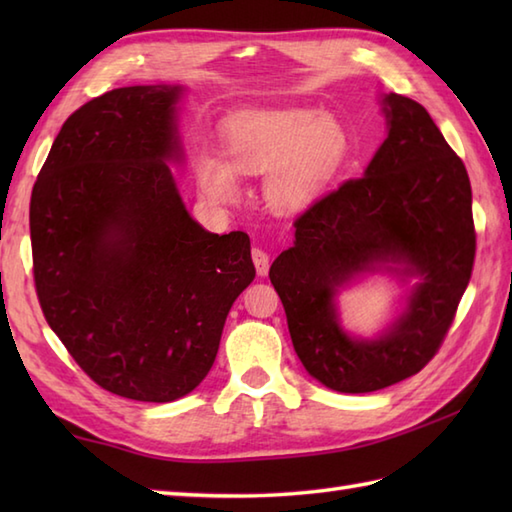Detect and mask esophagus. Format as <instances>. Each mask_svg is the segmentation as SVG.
<instances>
[{
    "mask_svg": "<svg viewBox=\"0 0 512 512\" xmlns=\"http://www.w3.org/2000/svg\"><path fill=\"white\" fill-rule=\"evenodd\" d=\"M250 257H253V264H255V268H257V275H268V268H270V257H268V253L266 250H262V248H253L250 250Z\"/></svg>",
    "mask_w": 512,
    "mask_h": 512,
    "instance_id": "34e87169",
    "label": "esophagus"
}]
</instances>
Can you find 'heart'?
<instances>
[{
	"label": "heart",
	"mask_w": 512,
	"mask_h": 512,
	"mask_svg": "<svg viewBox=\"0 0 512 512\" xmlns=\"http://www.w3.org/2000/svg\"><path fill=\"white\" fill-rule=\"evenodd\" d=\"M231 162L213 151L198 158V182L206 198L228 204L239 198V178L262 176L264 198L277 213H295L317 200L347 156L350 138L339 118L306 107L257 110L226 125Z\"/></svg>",
	"instance_id": "1"
}]
</instances>
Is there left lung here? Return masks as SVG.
Segmentation results:
<instances>
[{
    "label": "left lung",
    "instance_id": "obj_1",
    "mask_svg": "<svg viewBox=\"0 0 512 512\" xmlns=\"http://www.w3.org/2000/svg\"><path fill=\"white\" fill-rule=\"evenodd\" d=\"M387 138L361 178L345 180L295 220V244L270 266L295 352L334 391L367 394L427 365L473 273L475 224L464 162L429 112L383 99ZM405 263L416 276L406 312L374 342L347 337L333 292L358 272Z\"/></svg>",
    "mask_w": 512,
    "mask_h": 512
}]
</instances>
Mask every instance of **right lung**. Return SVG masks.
<instances>
[{
	"label": "right lung",
	"instance_id": "add662e5",
	"mask_svg": "<svg viewBox=\"0 0 512 512\" xmlns=\"http://www.w3.org/2000/svg\"><path fill=\"white\" fill-rule=\"evenodd\" d=\"M178 85H132L81 105L32 187L39 306L96 385L171 402L213 367L255 266L242 231L215 235L182 204Z\"/></svg>",
	"mask_w": 512,
	"mask_h": 512
}]
</instances>
